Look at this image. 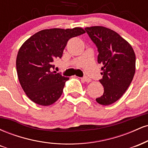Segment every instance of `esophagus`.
Wrapping results in <instances>:
<instances>
[{"instance_id":"esophagus-1","label":"esophagus","mask_w":148,"mask_h":148,"mask_svg":"<svg viewBox=\"0 0 148 148\" xmlns=\"http://www.w3.org/2000/svg\"><path fill=\"white\" fill-rule=\"evenodd\" d=\"M81 80H82L83 81H84V82H87V83H89L91 81V79H89V78L87 77V76H84V77L81 78Z\"/></svg>"}]
</instances>
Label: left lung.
<instances>
[{
  "mask_svg": "<svg viewBox=\"0 0 148 148\" xmlns=\"http://www.w3.org/2000/svg\"><path fill=\"white\" fill-rule=\"evenodd\" d=\"M99 52L98 63L103 64L99 82L103 94L97 98L99 104L110 105L123 95L132 83L136 70L134 49L116 32L103 26L85 28Z\"/></svg>",
  "mask_w": 148,
  "mask_h": 148,
  "instance_id": "8db88e82",
  "label": "left lung"
}]
</instances>
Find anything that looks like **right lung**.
<instances>
[{
	"instance_id": "add662e5",
	"label": "right lung",
	"mask_w": 148,
	"mask_h": 148,
	"mask_svg": "<svg viewBox=\"0 0 148 148\" xmlns=\"http://www.w3.org/2000/svg\"><path fill=\"white\" fill-rule=\"evenodd\" d=\"M86 33L81 28H51L37 32L18 50L16 72L23 91L33 102L49 106L60 97L69 78L53 71L69 39Z\"/></svg>"
}]
</instances>
